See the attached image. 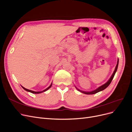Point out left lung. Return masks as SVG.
<instances>
[{
	"label": "left lung",
	"mask_w": 132,
	"mask_h": 132,
	"mask_svg": "<svg viewBox=\"0 0 132 132\" xmlns=\"http://www.w3.org/2000/svg\"><path fill=\"white\" fill-rule=\"evenodd\" d=\"M118 64H119V59L118 60L117 64V66H116V67L115 70H114V71L113 74L112 75L111 77L110 78V79L108 80V81L106 83H105V84H104L103 85L101 86H100L99 87H98L97 89H95V90H93V91H91V92H85V91H82V90H80V89H78L77 87H76V88H77L79 91H80V92L86 94H95V93H96L99 92H100V91H101V90H103L104 89H105V88H106L109 85H110V84H111V81H112V80H113V78H114V75H115V74H116V72H117V71L118 67Z\"/></svg>",
	"instance_id": "1"
}]
</instances>
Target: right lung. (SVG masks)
<instances>
[{
	"instance_id": "right-lung-1",
	"label": "right lung",
	"mask_w": 132,
	"mask_h": 132,
	"mask_svg": "<svg viewBox=\"0 0 132 132\" xmlns=\"http://www.w3.org/2000/svg\"><path fill=\"white\" fill-rule=\"evenodd\" d=\"M52 83L51 84V85L50 86L48 87H47L46 89H44V90H43V91H40V92H35V91H33V90H30V89H26V88H24V87H22V86H21L22 88H23V89H25V90H26V91H27V92H31V93H33V94H39V93H43V92H45V91H46L47 90H48L49 88H51V87L52 86Z\"/></svg>"
}]
</instances>
